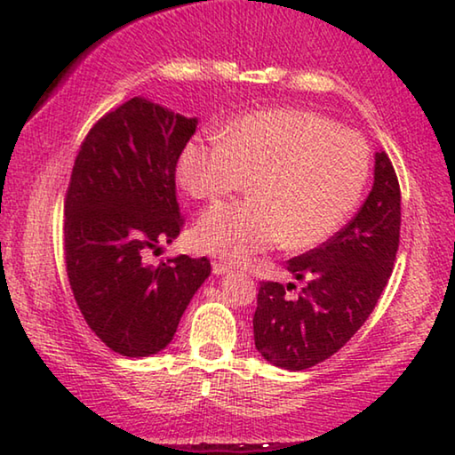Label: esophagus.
Listing matches in <instances>:
<instances>
[{"label":"esophagus","instance_id":"34e87169","mask_svg":"<svg viewBox=\"0 0 455 455\" xmlns=\"http://www.w3.org/2000/svg\"><path fill=\"white\" fill-rule=\"evenodd\" d=\"M230 271V267L227 263H220V260H214L212 263V273L214 275H225Z\"/></svg>","mask_w":455,"mask_h":455}]
</instances>
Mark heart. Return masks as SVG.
I'll use <instances>...</instances> for the list:
<instances>
[{"label":"heart","instance_id":"b5f03b06","mask_svg":"<svg viewBox=\"0 0 455 455\" xmlns=\"http://www.w3.org/2000/svg\"><path fill=\"white\" fill-rule=\"evenodd\" d=\"M365 138L301 108L238 116L225 134H196L179 158V182L192 198L217 200L246 187L249 198L217 204L198 219L200 249L228 263L284 244L327 243L357 209L369 180Z\"/></svg>","mask_w":455,"mask_h":455}]
</instances>
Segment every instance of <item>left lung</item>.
Masks as SVG:
<instances>
[{
  "instance_id": "1",
  "label": "left lung",
  "mask_w": 455,
  "mask_h": 455,
  "mask_svg": "<svg viewBox=\"0 0 455 455\" xmlns=\"http://www.w3.org/2000/svg\"><path fill=\"white\" fill-rule=\"evenodd\" d=\"M402 227V192L385 152L375 154V182L357 217L331 241L295 257L289 271L305 287L263 281L252 317L255 345L273 365L303 371L329 359L375 309L394 271Z\"/></svg>"
}]
</instances>
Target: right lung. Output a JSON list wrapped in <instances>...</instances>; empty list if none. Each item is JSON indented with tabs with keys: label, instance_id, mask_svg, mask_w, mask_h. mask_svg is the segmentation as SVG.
Listing matches in <instances>:
<instances>
[{
	"label": "right lung",
	"instance_id": "add662e5",
	"mask_svg": "<svg viewBox=\"0 0 455 455\" xmlns=\"http://www.w3.org/2000/svg\"><path fill=\"white\" fill-rule=\"evenodd\" d=\"M196 124L132 98L90 128L74 160L64 200L68 281L88 327L124 357L164 349L211 275L206 257L144 260L184 227L176 164Z\"/></svg>",
	"mask_w": 455,
	"mask_h": 455
}]
</instances>
